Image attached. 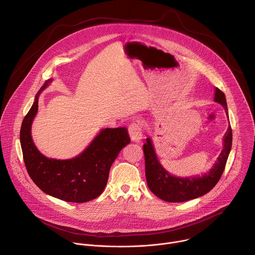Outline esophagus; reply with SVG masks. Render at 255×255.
<instances>
[{
  "label": "esophagus",
  "mask_w": 255,
  "mask_h": 255,
  "mask_svg": "<svg viewBox=\"0 0 255 255\" xmlns=\"http://www.w3.org/2000/svg\"><path fill=\"white\" fill-rule=\"evenodd\" d=\"M128 132L133 142H140L142 140V136H143L142 126L139 123L137 122L131 123L128 127Z\"/></svg>",
  "instance_id": "1"
}]
</instances>
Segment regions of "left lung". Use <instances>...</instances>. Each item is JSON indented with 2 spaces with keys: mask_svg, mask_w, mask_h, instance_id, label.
Segmentation results:
<instances>
[{
  "mask_svg": "<svg viewBox=\"0 0 255 255\" xmlns=\"http://www.w3.org/2000/svg\"><path fill=\"white\" fill-rule=\"evenodd\" d=\"M214 101L221 104L225 112L228 113L225 95L218 88H215ZM231 144L232 130L229 125L223 138V149L209 172L202 176L180 178L168 173L161 166L155 154L152 141L148 137L143 145V152L145 157V175L149 189L157 197L167 202H184L206 194L217 184L224 171Z\"/></svg>",
  "mask_w": 255,
  "mask_h": 255,
  "instance_id": "obj_1",
  "label": "left lung"
}]
</instances>
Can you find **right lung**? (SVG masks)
Returning <instances> with one entry per match:
<instances>
[{"mask_svg": "<svg viewBox=\"0 0 255 255\" xmlns=\"http://www.w3.org/2000/svg\"><path fill=\"white\" fill-rule=\"evenodd\" d=\"M51 81H46L36 95L21 126L20 141L26 169L45 193L67 202H87L103 192L111 165L122 148L130 143V137L124 127L106 128L75 158L57 160L44 156L33 142L31 126L38 111L39 95Z\"/></svg>", "mask_w": 255, "mask_h": 255, "instance_id": "right-lung-1", "label": "right lung"}]
</instances>
